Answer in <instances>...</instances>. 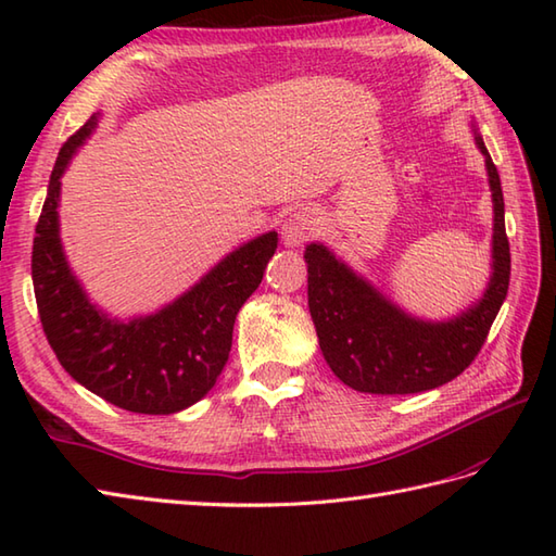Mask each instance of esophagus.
<instances>
[{
	"instance_id": "1",
	"label": "esophagus",
	"mask_w": 556,
	"mask_h": 556,
	"mask_svg": "<svg viewBox=\"0 0 556 556\" xmlns=\"http://www.w3.org/2000/svg\"><path fill=\"white\" fill-rule=\"evenodd\" d=\"M320 229V215L313 207H301L281 224V243L287 248H299Z\"/></svg>"
}]
</instances>
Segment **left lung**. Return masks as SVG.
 Listing matches in <instances>:
<instances>
[{"mask_svg":"<svg viewBox=\"0 0 556 556\" xmlns=\"http://www.w3.org/2000/svg\"><path fill=\"white\" fill-rule=\"evenodd\" d=\"M470 131L485 157L492 191V260L485 291L468 308L446 320L418 317L325 243L305 245L308 308L320 351L339 380L356 392L416 394L452 382L478 356L506 299L511 255L504 229L502 181L473 122Z\"/></svg>","mask_w":556,"mask_h":556,"instance_id":"left-lung-1","label":"left lung"}]
</instances>
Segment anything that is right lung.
I'll list each match as a JSON object with an SVG mask.
<instances>
[{
	"label": "right lung",
	"instance_id": "add662e5",
	"mask_svg": "<svg viewBox=\"0 0 556 556\" xmlns=\"http://www.w3.org/2000/svg\"><path fill=\"white\" fill-rule=\"evenodd\" d=\"M100 112L59 150L33 241V289L40 323L62 368L124 410L169 416L198 404L229 361L236 315L263 281L277 231L233 248L191 289L162 308L116 317L88 296L59 229L62 176L98 128Z\"/></svg>",
	"mask_w": 556,
	"mask_h": 556
}]
</instances>
